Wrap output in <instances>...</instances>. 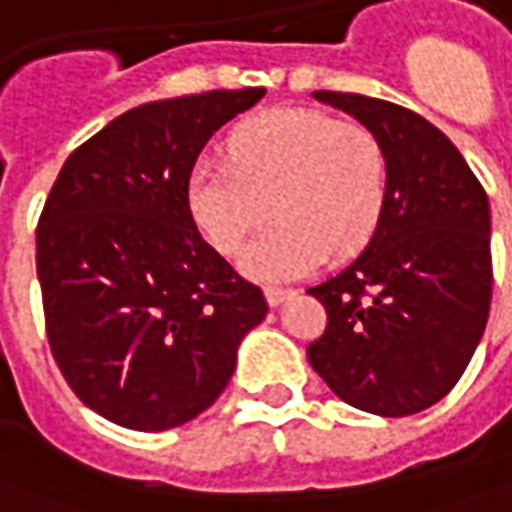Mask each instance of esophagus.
<instances>
[{
  "label": "esophagus",
  "instance_id": "esophagus-1",
  "mask_svg": "<svg viewBox=\"0 0 512 512\" xmlns=\"http://www.w3.org/2000/svg\"><path fill=\"white\" fill-rule=\"evenodd\" d=\"M292 295H295V290H287V287H264V298H267L270 306H278V303H284Z\"/></svg>",
  "mask_w": 512,
  "mask_h": 512
}]
</instances>
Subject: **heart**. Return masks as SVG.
<instances>
[{
    "label": "heart",
    "mask_w": 512,
    "mask_h": 512,
    "mask_svg": "<svg viewBox=\"0 0 512 512\" xmlns=\"http://www.w3.org/2000/svg\"><path fill=\"white\" fill-rule=\"evenodd\" d=\"M228 155L192 167L186 209L222 256L276 214L239 259L248 278H303L329 253L351 256L370 242L387 195V155L368 128L326 111L276 108L239 125Z\"/></svg>",
    "instance_id": "b5f03b06"
}]
</instances>
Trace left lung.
I'll list each match as a JSON object with an SVG mask.
<instances>
[{
    "label": "left lung",
    "instance_id": "left-lung-1",
    "mask_svg": "<svg viewBox=\"0 0 512 512\" xmlns=\"http://www.w3.org/2000/svg\"><path fill=\"white\" fill-rule=\"evenodd\" d=\"M379 139L387 195L368 248L306 290L326 331L306 357L345 404L404 418L468 368L491 312V206L449 136L396 102L315 91Z\"/></svg>",
    "mask_w": 512,
    "mask_h": 512
}]
</instances>
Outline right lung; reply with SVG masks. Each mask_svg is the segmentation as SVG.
I'll return each instance as SVG.
<instances>
[{
  "label": "right lung",
  "mask_w": 512,
  "mask_h": 512,
  "mask_svg": "<svg viewBox=\"0 0 512 512\" xmlns=\"http://www.w3.org/2000/svg\"><path fill=\"white\" fill-rule=\"evenodd\" d=\"M264 88L147 102L80 144L35 228L52 357L86 407L164 432L220 398L267 301L200 236L186 181Z\"/></svg>",
  "instance_id": "1"
}]
</instances>
